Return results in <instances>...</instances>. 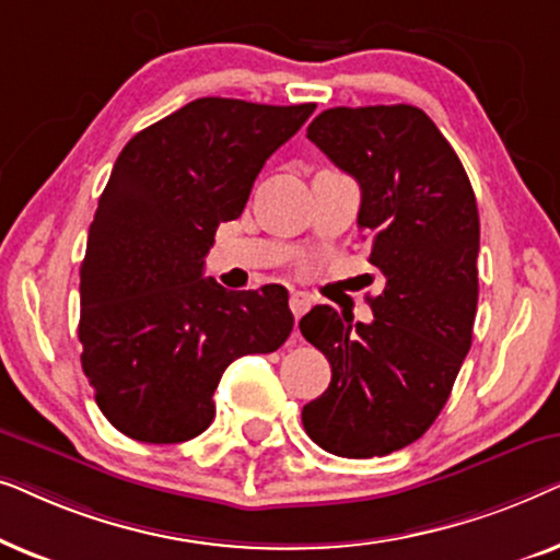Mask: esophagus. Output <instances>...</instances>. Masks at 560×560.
Returning <instances> with one entry per match:
<instances>
[{
  "mask_svg": "<svg viewBox=\"0 0 560 560\" xmlns=\"http://www.w3.org/2000/svg\"><path fill=\"white\" fill-rule=\"evenodd\" d=\"M290 311H293V318H295V324H298V320H301L305 313L311 311V295L308 293H301V290L290 293Z\"/></svg>",
  "mask_w": 560,
  "mask_h": 560,
  "instance_id": "34e87169",
  "label": "esophagus"
}]
</instances>
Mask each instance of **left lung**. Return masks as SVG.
<instances>
[{
    "mask_svg": "<svg viewBox=\"0 0 560 560\" xmlns=\"http://www.w3.org/2000/svg\"><path fill=\"white\" fill-rule=\"evenodd\" d=\"M308 140L362 188L357 224L385 290L374 320L331 305L301 334L331 364V385L303 408V428L343 458L387 456L418 441L446 405L471 347L479 278V211L462 160L423 109L336 106Z\"/></svg>",
    "mask_w": 560,
    "mask_h": 560,
    "instance_id": "8db88e82",
    "label": "left lung"
}]
</instances>
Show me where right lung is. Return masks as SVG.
I'll return each instance as SVG.
<instances>
[{"label":"right lung","instance_id":"add662e5","mask_svg":"<svg viewBox=\"0 0 560 560\" xmlns=\"http://www.w3.org/2000/svg\"><path fill=\"white\" fill-rule=\"evenodd\" d=\"M313 109L206 96L119 152L81 262L79 339L98 410L129 439H196L226 366L293 331L285 288L229 293L203 278V257Z\"/></svg>","mask_w":560,"mask_h":560}]
</instances>
